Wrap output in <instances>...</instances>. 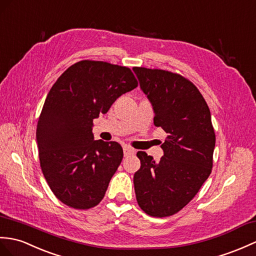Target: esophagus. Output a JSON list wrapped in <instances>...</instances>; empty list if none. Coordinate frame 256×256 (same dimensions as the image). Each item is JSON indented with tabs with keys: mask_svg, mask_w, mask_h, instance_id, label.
Returning <instances> with one entry per match:
<instances>
[{
	"mask_svg": "<svg viewBox=\"0 0 256 256\" xmlns=\"http://www.w3.org/2000/svg\"><path fill=\"white\" fill-rule=\"evenodd\" d=\"M123 152H124V156L126 157H130V156H133L135 154V150H133L132 147H128V146H126L123 148Z\"/></svg>",
	"mask_w": 256,
	"mask_h": 256,
	"instance_id": "1",
	"label": "esophagus"
}]
</instances>
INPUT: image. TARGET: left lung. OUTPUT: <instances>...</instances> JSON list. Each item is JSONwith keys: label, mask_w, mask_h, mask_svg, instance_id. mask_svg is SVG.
Returning <instances> with one entry per match:
<instances>
[{"label": "left lung", "mask_w": 256, "mask_h": 256, "mask_svg": "<svg viewBox=\"0 0 256 256\" xmlns=\"http://www.w3.org/2000/svg\"><path fill=\"white\" fill-rule=\"evenodd\" d=\"M133 70L152 104L154 124L168 133L159 162L145 152L136 154L140 160L134 174L136 200L147 215L172 216L193 200L212 172L216 135L210 111L184 76L158 68Z\"/></svg>", "instance_id": "left-lung-1"}]
</instances>
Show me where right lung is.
<instances>
[{"mask_svg": "<svg viewBox=\"0 0 256 256\" xmlns=\"http://www.w3.org/2000/svg\"><path fill=\"white\" fill-rule=\"evenodd\" d=\"M138 82L130 68L82 60L65 70L50 89L37 124L40 167L51 191L75 210L104 198L123 158L116 142L94 140V118Z\"/></svg>", "mask_w": 256, "mask_h": 256, "instance_id": "1", "label": "right lung"}]
</instances>
